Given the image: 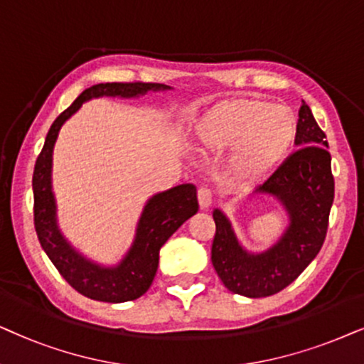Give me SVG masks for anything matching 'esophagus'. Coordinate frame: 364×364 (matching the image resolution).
I'll list each match as a JSON object with an SVG mask.
<instances>
[{"mask_svg": "<svg viewBox=\"0 0 364 364\" xmlns=\"http://www.w3.org/2000/svg\"><path fill=\"white\" fill-rule=\"evenodd\" d=\"M198 203H200L201 210H208V208L211 206V203H213V191L210 190V188L201 186L200 190H198Z\"/></svg>", "mask_w": 364, "mask_h": 364, "instance_id": "esophagus-1", "label": "esophagus"}]
</instances>
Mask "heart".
<instances>
[{"label":"heart","instance_id":"b5f03b06","mask_svg":"<svg viewBox=\"0 0 364 364\" xmlns=\"http://www.w3.org/2000/svg\"><path fill=\"white\" fill-rule=\"evenodd\" d=\"M298 136V119L288 106L259 98H235L218 103L196 126L205 151H231L228 168L241 183H253L287 158Z\"/></svg>","mask_w":364,"mask_h":364}]
</instances>
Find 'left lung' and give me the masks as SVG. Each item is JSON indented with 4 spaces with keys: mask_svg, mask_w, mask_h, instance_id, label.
Listing matches in <instances>:
<instances>
[{
    "mask_svg": "<svg viewBox=\"0 0 364 364\" xmlns=\"http://www.w3.org/2000/svg\"><path fill=\"white\" fill-rule=\"evenodd\" d=\"M298 116V149L255 191L274 196L289 215V226L278 243L264 253L250 255L240 246L228 218L213 211L211 263L235 294L264 298L279 293L316 258L326 238L334 200L331 154L326 134L304 101Z\"/></svg>",
    "mask_w": 364,
    "mask_h": 364,
    "instance_id": "left-lung-1",
    "label": "left lung"
}]
</instances>
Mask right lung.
Instances as JSON below:
<instances>
[{"mask_svg":"<svg viewBox=\"0 0 364 364\" xmlns=\"http://www.w3.org/2000/svg\"><path fill=\"white\" fill-rule=\"evenodd\" d=\"M158 90H169V86L134 81V83H100L85 90L51 124L45 146L36 159L35 173H33V195H35L33 210H35L38 240L63 278L77 293L96 301H132L148 291L156 274L161 246L188 218L196 215V188L195 185H179L154 195L144 206L136 228V238L128 255L118 266L105 268L76 253L58 230L56 205L51 191L53 148L63 123L71 114H75L85 101L100 96L134 98L138 95Z\"/></svg>","mask_w":364,"mask_h":364,"instance_id":"1","label":"right lung"}]
</instances>
